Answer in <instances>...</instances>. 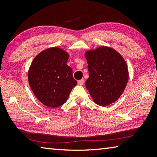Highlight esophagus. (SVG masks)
<instances>
[{"label":"esophagus","mask_w":157,"mask_h":157,"mask_svg":"<svg viewBox=\"0 0 157 157\" xmlns=\"http://www.w3.org/2000/svg\"><path fill=\"white\" fill-rule=\"evenodd\" d=\"M78 83L79 85H83V84H84V79H80V80H79L78 82Z\"/></svg>","instance_id":"obj_1"}]
</instances>
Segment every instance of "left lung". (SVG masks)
Listing matches in <instances>:
<instances>
[{
  "label": "left lung",
  "instance_id": "left-lung-1",
  "mask_svg": "<svg viewBox=\"0 0 157 157\" xmlns=\"http://www.w3.org/2000/svg\"><path fill=\"white\" fill-rule=\"evenodd\" d=\"M89 78L86 87L93 101L106 106L115 102L124 91L129 78L123 56L108 46H99L85 52Z\"/></svg>",
  "mask_w": 157,
  "mask_h": 157
}]
</instances>
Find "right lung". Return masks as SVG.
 <instances>
[{"label":"right lung","instance_id":"right-lung-1","mask_svg":"<svg viewBox=\"0 0 157 157\" xmlns=\"http://www.w3.org/2000/svg\"><path fill=\"white\" fill-rule=\"evenodd\" d=\"M69 54L51 47L36 56L28 70V82L36 97L43 105L56 108L67 101L77 85L72 69L67 65Z\"/></svg>","mask_w":157,"mask_h":157}]
</instances>
